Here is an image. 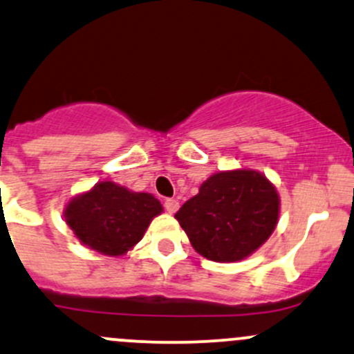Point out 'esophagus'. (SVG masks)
Segmentation results:
<instances>
[{
    "label": "esophagus",
    "mask_w": 354,
    "mask_h": 354,
    "mask_svg": "<svg viewBox=\"0 0 354 354\" xmlns=\"http://www.w3.org/2000/svg\"><path fill=\"white\" fill-rule=\"evenodd\" d=\"M165 208L168 213H176V209L180 208V203L174 198H168V200H165Z\"/></svg>",
    "instance_id": "obj_1"
}]
</instances>
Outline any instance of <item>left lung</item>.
Masks as SVG:
<instances>
[{
  "instance_id": "obj_1",
  "label": "left lung",
  "mask_w": 354,
  "mask_h": 354,
  "mask_svg": "<svg viewBox=\"0 0 354 354\" xmlns=\"http://www.w3.org/2000/svg\"><path fill=\"white\" fill-rule=\"evenodd\" d=\"M189 242L215 262H236L269 239L279 218V195L263 174L252 169L221 171L178 209Z\"/></svg>"
}]
</instances>
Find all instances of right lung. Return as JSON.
<instances>
[{"label":"right lung","instance_id":"1","mask_svg":"<svg viewBox=\"0 0 354 354\" xmlns=\"http://www.w3.org/2000/svg\"><path fill=\"white\" fill-rule=\"evenodd\" d=\"M161 212V203L149 193L102 181L70 201L65 221L85 245L115 257L133 248Z\"/></svg>","mask_w":354,"mask_h":354}]
</instances>
